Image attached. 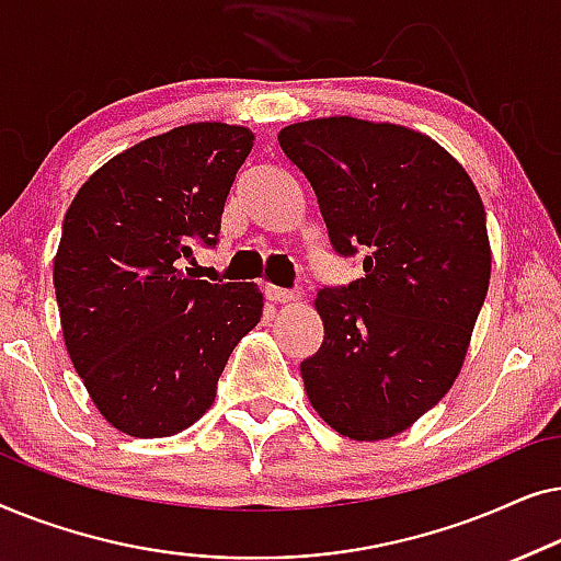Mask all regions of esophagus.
<instances>
[{"label": "esophagus", "mask_w": 561, "mask_h": 561, "mask_svg": "<svg viewBox=\"0 0 561 561\" xmlns=\"http://www.w3.org/2000/svg\"><path fill=\"white\" fill-rule=\"evenodd\" d=\"M265 294L271 301L275 304H290V301H298V294L296 290H286V288H275V286H267Z\"/></svg>", "instance_id": "esophagus-1"}]
</instances>
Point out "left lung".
<instances>
[{"label":"left lung","mask_w":561,"mask_h":561,"mask_svg":"<svg viewBox=\"0 0 561 561\" xmlns=\"http://www.w3.org/2000/svg\"><path fill=\"white\" fill-rule=\"evenodd\" d=\"M329 242L363 252V278L313 298L324 342L301 363L334 432L378 442L409 428L462 370L490 283L485 206L470 175L416 129L355 117L283 127Z\"/></svg>","instance_id":"1"}]
</instances>
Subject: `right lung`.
<instances>
[{
    "instance_id": "right-lung-1",
    "label": "right lung",
    "mask_w": 561,
    "mask_h": 561,
    "mask_svg": "<svg viewBox=\"0 0 561 561\" xmlns=\"http://www.w3.org/2000/svg\"><path fill=\"white\" fill-rule=\"evenodd\" d=\"M255 135L194 122L104 163L68 206L53 260L66 350L99 413L158 439L196 424L229 355L263 317L255 283L183 273L217 244L221 211Z\"/></svg>"
}]
</instances>
